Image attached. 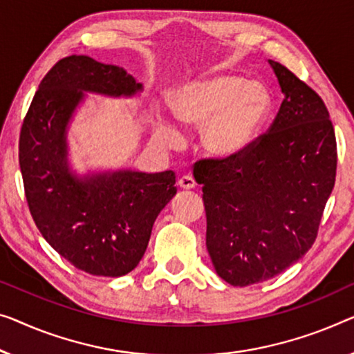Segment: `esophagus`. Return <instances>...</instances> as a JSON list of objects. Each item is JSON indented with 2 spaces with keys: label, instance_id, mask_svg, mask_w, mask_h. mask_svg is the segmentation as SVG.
Wrapping results in <instances>:
<instances>
[{
  "label": "esophagus",
  "instance_id": "obj_1",
  "mask_svg": "<svg viewBox=\"0 0 354 354\" xmlns=\"http://www.w3.org/2000/svg\"><path fill=\"white\" fill-rule=\"evenodd\" d=\"M178 186L189 191V189H194L195 186H197V183H195V179L192 176H181L178 179Z\"/></svg>",
  "mask_w": 354,
  "mask_h": 354
}]
</instances>
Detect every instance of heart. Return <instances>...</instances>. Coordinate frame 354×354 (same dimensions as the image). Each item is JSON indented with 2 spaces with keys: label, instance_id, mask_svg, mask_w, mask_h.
<instances>
[{
  "label": "heart",
  "instance_id": "b5f03b06",
  "mask_svg": "<svg viewBox=\"0 0 354 354\" xmlns=\"http://www.w3.org/2000/svg\"><path fill=\"white\" fill-rule=\"evenodd\" d=\"M267 87L236 75H213L189 82L173 92L170 109L178 122L200 130V141L214 159L243 154L259 135L270 113ZM154 136L165 146H176L181 131L176 125L156 119Z\"/></svg>",
  "mask_w": 354,
  "mask_h": 354
}]
</instances>
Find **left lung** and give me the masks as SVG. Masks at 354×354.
I'll return each instance as SVG.
<instances>
[{
  "label": "left lung",
  "instance_id": "obj_1",
  "mask_svg": "<svg viewBox=\"0 0 354 354\" xmlns=\"http://www.w3.org/2000/svg\"><path fill=\"white\" fill-rule=\"evenodd\" d=\"M284 100L266 135L243 154L200 160L207 250L232 286L267 281L305 256L334 189L337 145L323 100L268 60Z\"/></svg>",
  "mask_w": 354,
  "mask_h": 354
}]
</instances>
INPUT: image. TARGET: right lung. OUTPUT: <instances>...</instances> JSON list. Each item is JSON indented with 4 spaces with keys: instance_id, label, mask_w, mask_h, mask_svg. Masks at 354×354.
<instances>
[{
    "instance_id": "add662e5",
    "label": "right lung",
    "mask_w": 354,
    "mask_h": 354,
    "mask_svg": "<svg viewBox=\"0 0 354 354\" xmlns=\"http://www.w3.org/2000/svg\"><path fill=\"white\" fill-rule=\"evenodd\" d=\"M143 84L124 68L70 55L42 79L25 115L19 163L26 202L47 243L79 270L122 277L138 266L152 225L176 194L173 171H87L70 163L68 131L86 93L133 98Z\"/></svg>"
}]
</instances>
